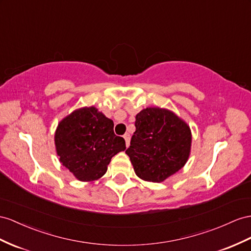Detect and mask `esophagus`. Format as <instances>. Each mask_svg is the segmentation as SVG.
I'll list each match as a JSON object with an SVG mask.
<instances>
[{"label":"esophagus","instance_id":"obj_1","mask_svg":"<svg viewBox=\"0 0 251 251\" xmlns=\"http://www.w3.org/2000/svg\"><path fill=\"white\" fill-rule=\"evenodd\" d=\"M123 138H124L125 142H126V146L128 147V146H129V143H130V134L129 133H125L124 136H123Z\"/></svg>","mask_w":251,"mask_h":251}]
</instances>
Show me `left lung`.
Instances as JSON below:
<instances>
[{"mask_svg": "<svg viewBox=\"0 0 251 251\" xmlns=\"http://www.w3.org/2000/svg\"><path fill=\"white\" fill-rule=\"evenodd\" d=\"M136 131L126 153L138 177L161 182L187 162L191 130L175 113L161 108H146L136 115Z\"/></svg>", "mask_w": 251, "mask_h": 251, "instance_id": "1", "label": "left lung"}]
</instances>
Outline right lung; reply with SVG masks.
<instances>
[{
	"label": "right lung",
	"instance_id": "1",
	"mask_svg": "<svg viewBox=\"0 0 251 251\" xmlns=\"http://www.w3.org/2000/svg\"><path fill=\"white\" fill-rule=\"evenodd\" d=\"M113 122L94 107L75 110L57 127L55 145L63 166L80 181L105 175L111 158L125 151V140L115 136Z\"/></svg>",
	"mask_w": 251,
	"mask_h": 251
}]
</instances>
